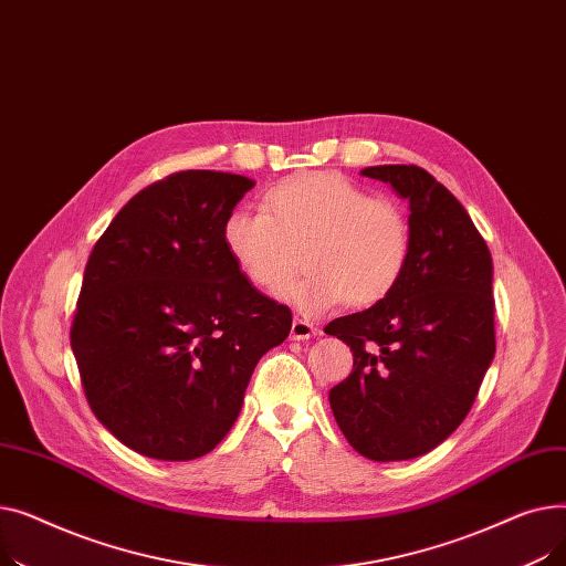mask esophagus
I'll use <instances>...</instances> for the list:
<instances>
[{
	"mask_svg": "<svg viewBox=\"0 0 566 566\" xmlns=\"http://www.w3.org/2000/svg\"><path fill=\"white\" fill-rule=\"evenodd\" d=\"M312 335H316V328L314 325L310 323V321H305V318H293V323H291V339H310Z\"/></svg>",
	"mask_w": 566,
	"mask_h": 566,
	"instance_id": "obj_1",
	"label": "esophagus"
}]
</instances>
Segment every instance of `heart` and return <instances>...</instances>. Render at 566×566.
<instances>
[{"label":"heart","mask_w":566,"mask_h":566,"mask_svg":"<svg viewBox=\"0 0 566 566\" xmlns=\"http://www.w3.org/2000/svg\"><path fill=\"white\" fill-rule=\"evenodd\" d=\"M222 243L243 277L277 291L300 252L308 273L280 291L314 316L374 307L401 284L412 252L410 222L390 199H378L335 171L286 178L263 199V211L238 208L222 224Z\"/></svg>","instance_id":"b5f03b06"}]
</instances>
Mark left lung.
Listing matches in <instances>:
<instances>
[{
	"label": "left lung",
	"mask_w": 566,
	"mask_h": 566,
	"mask_svg": "<svg viewBox=\"0 0 566 566\" xmlns=\"http://www.w3.org/2000/svg\"><path fill=\"white\" fill-rule=\"evenodd\" d=\"M410 206L412 252L382 303L325 325L353 350V371L331 390L355 452L406 461L431 452L465 420L495 353L493 263L459 199L418 165H378Z\"/></svg>",
	"instance_id": "obj_1"
}]
</instances>
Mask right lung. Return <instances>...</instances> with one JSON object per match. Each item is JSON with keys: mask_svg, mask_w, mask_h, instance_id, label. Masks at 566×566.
<instances>
[{"mask_svg": "<svg viewBox=\"0 0 566 566\" xmlns=\"http://www.w3.org/2000/svg\"><path fill=\"white\" fill-rule=\"evenodd\" d=\"M254 181L186 169L137 192L84 268L71 348L84 397L126 448L160 461L211 452L241 412L291 310L256 291L222 224Z\"/></svg>", "mask_w": 566, "mask_h": 566, "instance_id": "1", "label": "right lung"}]
</instances>
